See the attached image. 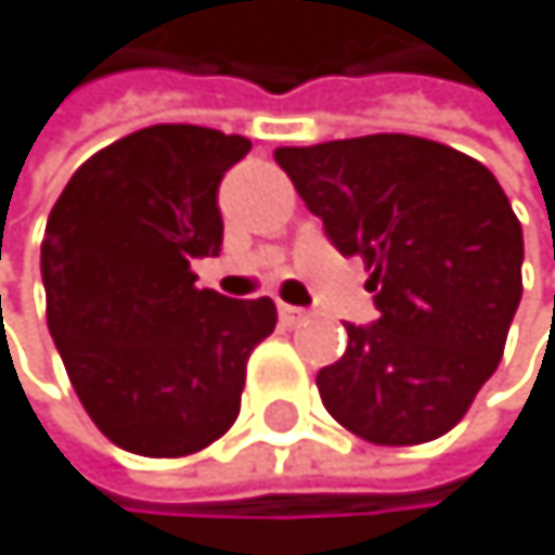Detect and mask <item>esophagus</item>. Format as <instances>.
<instances>
[{
	"instance_id": "1",
	"label": "esophagus",
	"mask_w": 555,
	"mask_h": 555,
	"mask_svg": "<svg viewBox=\"0 0 555 555\" xmlns=\"http://www.w3.org/2000/svg\"><path fill=\"white\" fill-rule=\"evenodd\" d=\"M278 311H281V322L284 325H301L308 319V311L305 308H295V305H278Z\"/></svg>"
}]
</instances>
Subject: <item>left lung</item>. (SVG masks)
<instances>
[{
    "label": "left lung",
    "instance_id": "obj_1",
    "mask_svg": "<svg viewBox=\"0 0 555 555\" xmlns=\"http://www.w3.org/2000/svg\"><path fill=\"white\" fill-rule=\"evenodd\" d=\"M343 257H362L379 319L346 325L319 373L332 417L370 444L448 434L499 370L522 298V223L478 158L417 134L278 149Z\"/></svg>",
    "mask_w": 555,
    "mask_h": 555
}]
</instances>
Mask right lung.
Listing matches in <instances>:
<instances>
[{
    "label": "right lung",
    "mask_w": 555,
    "mask_h": 555,
    "mask_svg": "<svg viewBox=\"0 0 555 555\" xmlns=\"http://www.w3.org/2000/svg\"><path fill=\"white\" fill-rule=\"evenodd\" d=\"M244 134L152 125L94 152L50 209L40 268L47 325L98 430L131 454L185 457L223 437L247 356L278 325L271 298L196 287L217 257V189Z\"/></svg>",
    "instance_id": "add662e5"
}]
</instances>
